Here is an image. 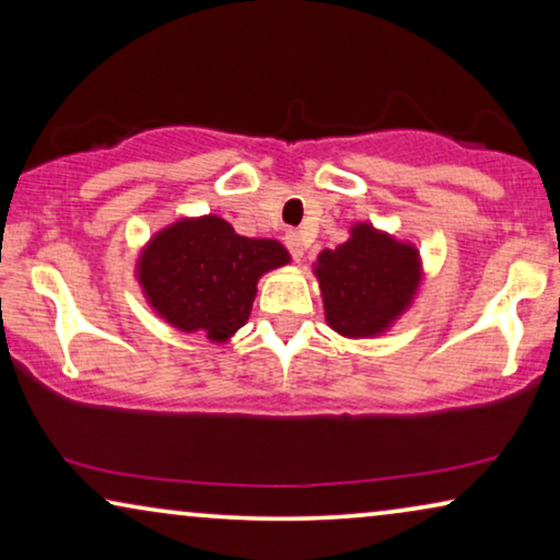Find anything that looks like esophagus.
<instances>
[{
  "instance_id": "esophagus-1",
  "label": "esophagus",
  "mask_w": 560,
  "mask_h": 560,
  "mask_svg": "<svg viewBox=\"0 0 560 560\" xmlns=\"http://www.w3.org/2000/svg\"><path fill=\"white\" fill-rule=\"evenodd\" d=\"M285 247L290 249V255L301 259L305 255V249H308V240L301 232H295V229H290L285 234Z\"/></svg>"
}]
</instances>
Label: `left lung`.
<instances>
[{
  "label": "left lung",
  "mask_w": 560,
  "mask_h": 560,
  "mask_svg": "<svg viewBox=\"0 0 560 560\" xmlns=\"http://www.w3.org/2000/svg\"><path fill=\"white\" fill-rule=\"evenodd\" d=\"M313 272L328 326L349 339L387 331L420 285L418 249L370 224H357L349 242L320 252Z\"/></svg>",
  "instance_id": "obj_1"
}]
</instances>
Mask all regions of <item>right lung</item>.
I'll list each match as a JSON object with an SVG mask.
<instances>
[{
    "label": "right lung",
    "instance_id": "add662e5",
    "mask_svg": "<svg viewBox=\"0 0 560 560\" xmlns=\"http://www.w3.org/2000/svg\"><path fill=\"white\" fill-rule=\"evenodd\" d=\"M288 262L280 242L240 236L224 219H180L152 236L137 280L167 324L226 341L247 324L257 280Z\"/></svg>",
    "mask_w": 560,
    "mask_h": 560
}]
</instances>
